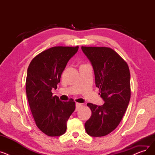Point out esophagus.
<instances>
[{
	"label": "esophagus",
	"instance_id": "1",
	"mask_svg": "<svg viewBox=\"0 0 155 155\" xmlns=\"http://www.w3.org/2000/svg\"><path fill=\"white\" fill-rule=\"evenodd\" d=\"M80 106H81V104H80V103H76L75 104V110L76 111H77L79 109H80Z\"/></svg>",
	"mask_w": 155,
	"mask_h": 155
}]
</instances>
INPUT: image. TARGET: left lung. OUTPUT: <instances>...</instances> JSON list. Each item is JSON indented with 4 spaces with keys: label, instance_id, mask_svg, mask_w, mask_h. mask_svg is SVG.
I'll return each mask as SVG.
<instances>
[{
    "label": "left lung",
    "instance_id": "obj_1",
    "mask_svg": "<svg viewBox=\"0 0 155 155\" xmlns=\"http://www.w3.org/2000/svg\"><path fill=\"white\" fill-rule=\"evenodd\" d=\"M94 69L96 87L104 101L101 106L88 103L91 117L85 123L87 133L106 136L119 124L131 97L130 71L127 63L112 49L82 46Z\"/></svg>",
    "mask_w": 155,
    "mask_h": 155
}]
</instances>
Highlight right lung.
<instances>
[{"label":"right lung","instance_id":"add662e5","mask_svg":"<svg viewBox=\"0 0 155 155\" xmlns=\"http://www.w3.org/2000/svg\"><path fill=\"white\" fill-rule=\"evenodd\" d=\"M78 46H55L41 52L32 60L27 71L26 91L37 127L49 136H60L67 130V123L75 109L73 99L60 101L53 96L61 73Z\"/></svg>","mask_w":155,"mask_h":155}]
</instances>
